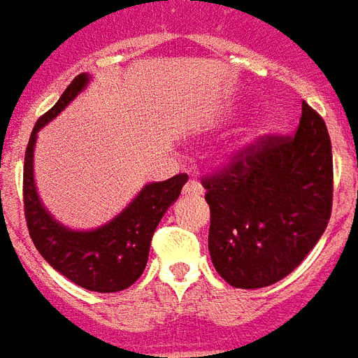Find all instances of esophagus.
Listing matches in <instances>:
<instances>
[{
  "label": "esophagus",
  "mask_w": 358,
  "mask_h": 358,
  "mask_svg": "<svg viewBox=\"0 0 358 358\" xmlns=\"http://www.w3.org/2000/svg\"><path fill=\"white\" fill-rule=\"evenodd\" d=\"M183 194L185 196H202V194H204V189H202V185H200L196 179H189L183 187Z\"/></svg>",
  "instance_id": "34e87169"
}]
</instances>
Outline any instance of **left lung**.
Segmentation results:
<instances>
[{
	"instance_id": "left-lung-1",
	"label": "left lung",
	"mask_w": 358,
	"mask_h": 358,
	"mask_svg": "<svg viewBox=\"0 0 358 358\" xmlns=\"http://www.w3.org/2000/svg\"><path fill=\"white\" fill-rule=\"evenodd\" d=\"M208 248L239 289L268 287L295 270L331 215L334 159L324 119L303 102L295 134H264L202 177Z\"/></svg>"
}]
</instances>
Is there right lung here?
Segmentation results:
<instances>
[{
  "instance_id": "add662e5",
  "label": "right lung",
  "mask_w": 358,
  "mask_h": 358,
  "mask_svg": "<svg viewBox=\"0 0 358 358\" xmlns=\"http://www.w3.org/2000/svg\"><path fill=\"white\" fill-rule=\"evenodd\" d=\"M86 83V75L73 78L57 103L38 119L30 133L22 169L24 217L30 239L48 264L88 291L115 293L131 287L143 275L152 235L169 204H173L181 194L189 175L179 173L167 181L146 185L127 210L96 231H71L57 224L40 204L36 194L32 175L34 143L38 131L55 117L85 88Z\"/></svg>"
}]
</instances>
